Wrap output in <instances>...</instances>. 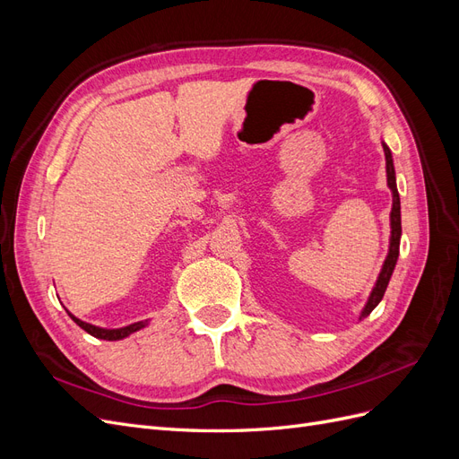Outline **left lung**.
<instances>
[{
	"instance_id": "left-lung-1",
	"label": "left lung",
	"mask_w": 459,
	"mask_h": 459,
	"mask_svg": "<svg viewBox=\"0 0 459 459\" xmlns=\"http://www.w3.org/2000/svg\"><path fill=\"white\" fill-rule=\"evenodd\" d=\"M385 151V160H386V186L393 191V211H391V241H388V255L383 262V268L379 272L377 281H375V287L369 293V299L366 302V307L359 314V319H364L371 314V310L377 307L381 302L386 285L391 281V275L394 272L396 260H398V251H400V235H402V224H400V195L396 189V174H394V162H393V152L388 149L386 143H383Z\"/></svg>"
}]
</instances>
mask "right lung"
Returning <instances> with one entry per match:
<instances>
[{
    "mask_svg": "<svg viewBox=\"0 0 459 459\" xmlns=\"http://www.w3.org/2000/svg\"><path fill=\"white\" fill-rule=\"evenodd\" d=\"M66 314L73 317V322H74L76 325H80L82 329L88 331L90 335H93L95 339H103V341H120V339H126V337H130V335H132V333L140 331V329H143V327L147 325V319H145V322H135V324H130V325H126V327L105 329V327L91 325V324H88V322H82V319H78L76 316H73V314L68 312V310H66Z\"/></svg>",
    "mask_w": 459,
    "mask_h": 459,
    "instance_id": "add662e5",
    "label": "right lung"
}]
</instances>
